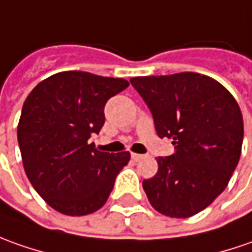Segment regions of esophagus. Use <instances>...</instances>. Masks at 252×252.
<instances>
[{"instance_id": "obj_1", "label": "esophagus", "mask_w": 252, "mask_h": 252, "mask_svg": "<svg viewBox=\"0 0 252 252\" xmlns=\"http://www.w3.org/2000/svg\"><path fill=\"white\" fill-rule=\"evenodd\" d=\"M143 157H144V155H141V154L131 153V159H133V161H140V159H141Z\"/></svg>"}]
</instances>
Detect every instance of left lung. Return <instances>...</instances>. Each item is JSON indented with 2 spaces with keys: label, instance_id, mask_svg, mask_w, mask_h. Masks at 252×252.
Masks as SVG:
<instances>
[{
  "label": "left lung",
  "instance_id": "1",
  "mask_svg": "<svg viewBox=\"0 0 252 252\" xmlns=\"http://www.w3.org/2000/svg\"><path fill=\"white\" fill-rule=\"evenodd\" d=\"M130 83L150 108L157 134L175 146L170 157H158L157 175L143 182L148 201L162 215L193 217L223 191L239 163V104L220 83L193 72Z\"/></svg>",
  "mask_w": 252,
  "mask_h": 252
}]
</instances>
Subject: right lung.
Listing matches in <instances>:
<instances>
[{
  "label": "right lung",
  "instance_id": "1",
  "mask_svg": "<svg viewBox=\"0 0 252 252\" xmlns=\"http://www.w3.org/2000/svg\"><path fill=\"white\" fill-rule=\"evenodd\" d=\"M127 86L125 79L69 70L47 77L28 95L18 125L23 168L55 211L82 217L108 200L130 154L101 153L89 138L104 126L106 101Z\"/></svg>",
  "mask_w": 252,
  "mask_h": 252
}]
</instances>
